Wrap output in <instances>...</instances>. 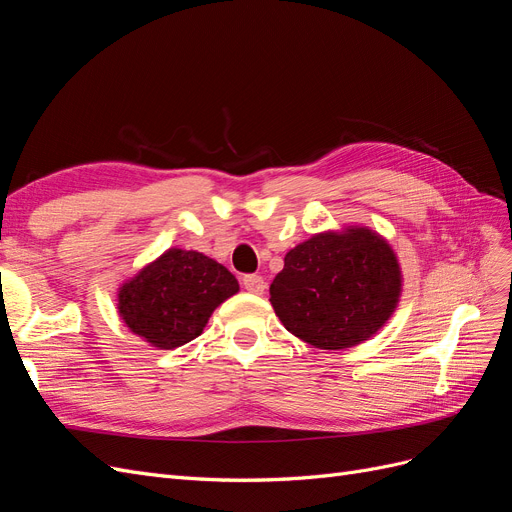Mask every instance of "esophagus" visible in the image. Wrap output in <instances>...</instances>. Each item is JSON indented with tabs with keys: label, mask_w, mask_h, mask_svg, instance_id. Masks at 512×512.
<instances>
[{
	"label": "esophagus",
	"mask_w": 512,
	"mask_h": 512,
	"mask_svg": "<svg viewBox=\"0 0 512 512\" xmlns=\"http://www.w3.org/2000/svg\"><path fill=\"white\" fill-rule=\"evenodd\" d=\"M243 288L247 292L262 294V292H265V288H267V282H265V277H262V275H245L243 277Z\"/></svg>",
	"instance_id": "34e87169"
}]
</instances>
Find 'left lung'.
Masks as SVG:
<instances>
[{"instance_id":"obj_1","label":"left lung","mask_w":512,"mask_h":512,"mask_svg":"<svg viewBox=\"0 0 512 512\" xmlns=\"http://www.w3.org/2000/svg\"><path fill=\"white\" fill-rule=\"evenodd\" d=\"M284 327L322 350L376 335L401 292L397 256L369 228L322 232L290 250L269 288Z\"/></svg>"}]
</instances>
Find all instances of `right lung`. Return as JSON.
<instances>
[{
  "label": "right lung",
  "instance_id": "add662e5",
  "mask_svg": "<svg viewBox=\"0 0 512 512\" xmlns=\"http://www.w3.org/2000/svg\"><path fill=\"white\" fill-rule=\"evenodd\" d=\"M235 292V275L220 262L170 247L119 288V314L151 346L173 350L203 333L213 309Z\"/></svg>",
  "mask_w": 512,
  "mask_h": 512
}]
</instances>
